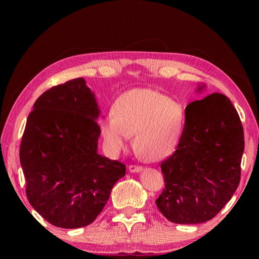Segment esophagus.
Masks as SVG:
<instances>
[{"label":"esophagus","instance_id":"obj_1","mask_svg":"<svg viewBox=\"0 0 259 259\" xmlns=\"http://www.w3.org/2000/svg\"><path fill=\"white\" fill-rule=\"evenodd\" d=\"M142 166L140 165H136V164H131V165H129V170H130V172H139V171H142Z\"/></svg>","mask_w":259,"mask_h":259}]
</instances>
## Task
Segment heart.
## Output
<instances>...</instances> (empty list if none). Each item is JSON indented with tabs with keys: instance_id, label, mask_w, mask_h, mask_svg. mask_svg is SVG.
Returning a JSON list of instances; mask_svg holds the SVG:
<instances>
[{
	"instance_id": "1",
	"label": "heart",
	"mask_w": 259,
	"mask_h": 259,
	"mask_svg": "<svg viewBox=\"0 0 259 259\" xmlns=\"http://www.w3.org/2000/svg\"><path fill=\"white\" fill-rule=\"evenodd\" d=\"M185 112L181 104L150 88H135L122 94L113 115L102 122L103 138L114 152L123 150L130 136L134 151L148 162L161 161L176 150L184 128Z\"/></svg>"
}]
</instances>
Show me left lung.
I'll return each mask as SVG.
<instances>
[{"mask_svg": "<svg viewBox=\"0 0 259 259\" xmlns=\"http://www.w3.org/2000/svg\"><path fill=\"white\" fill-rule=\"evenodd\" d=\"M185 114L176 151L161 164L164 188L155 203L170 222L199 224L216 216L238 188L244 135L238 112L222 94L188 104Z\"/></svg>", "mask_w": 259, "mask_h": 259, "instance_id": "1", "label": "left lung"}]
</instances>
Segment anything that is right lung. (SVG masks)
Segmentation results:
<instances>
[{
    "instance_id": "obj_1",
    "label": "right lung",
    "mask_w": 259,
    "mask_h": 259,
    "mask_svg": "<svg viewBox=\"0 0 259 259\" xmlns=\"http://www.w3.org/2000/svg\"><path fill=\"white\" fill-rule=\"evenodd\" d=\"M99 108L84 78L50 88L36 99L20 144L29 203L50 224L78 229L107 203L125 165L97 153Z\"/></svg>"
}]
</instances>
